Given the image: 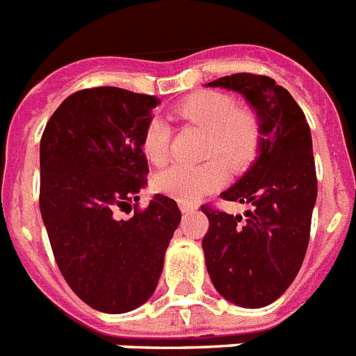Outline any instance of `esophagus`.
Masks as SVG:
<instances>
[{"instance_id": "esophagus-1", "label": "esophagus", "mask_w": 356, "mask_h": 356, "mask_svg": "<svg viewBox=\"0 0 356 356\" xmlns=\"http://www.w3.org/2000/svg\"><path fill=\"white\" fill-rule=\"evenodd\" d=\"M179 209H181V212H183V216H186V214H192V212L195 211L194 205H186V203H181V205H179Z\"/></svg>"}]
</instances>
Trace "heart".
I'll return each instance as SVG.
<instances>
[{
	"label": "heart",
	"mask_w": 356,
	"mask_h": 356,
	"mask_svg": "<svg viewBox=\"0 0 356 356\" xmlns=\"http://www.w3.org/2000/svg\"><path fill=\"white\" fill-rule=\"evenodd\" d=\"M177 116L205 129L209 140L207 159H222L229 168L240 170L253 161L260 145V123L249 108H236V102L222 92H197L179 103ZM170 127L153 118L142 134V153L151 164L162 166L170 159ZM225 183L222 162L211 161L201 166L177 164L155 177V188L173 200L192 205L203 195Z\"/></svg>",
	"instance_id": "b5f03b06"
}]
</instances>
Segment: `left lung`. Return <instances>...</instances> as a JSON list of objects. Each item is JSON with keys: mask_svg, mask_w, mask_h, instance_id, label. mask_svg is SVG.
<instances>
[{"mask_svg": "<svg viewBox=\"0 0 356 356\" xmlns=\"http://www.w3.org/2000/svg\"><path fill=\"white\" fill-rule=\"evenodd\" d=\"M207 86L242 94L264 136L253 166L222 194L249 205L245 216L201 205L209 218L201 245L212 284L231 303L260 309L292 284L309 248L318 195L310 127L290 92L271 77L234 74Z\"/></svg>", "mask_w": 356, "mask_h": 356, "instance_id": "1", "label": "left lung"}]
</instances>
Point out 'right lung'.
Here are the masks:
<instances>
[{
  "label": "right lung",
  "mask_w": 356,
  "mask_h": 356,
  "mask_svg": "<svg viewBox=\"0 0 356 356\" xmlns=\"http://www.w3.org/2000/svg\"><path fill=\"white\" fill-rule=\"evenodd\" d=\"M161 99L96 86L74 92L40 138V212L68 286L99 312L122 314L153 296L181 211L147 183L142 134ZM134 209V216L118 212Z\"/></svg>",
  "instance_id": "obj_1"
}]
</instances>
